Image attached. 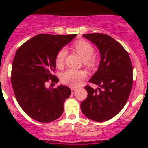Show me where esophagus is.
Here are the masks:
<instances>
[{
    "mask_svg": "<svg viewBox=\"0 0 148 148\" xmlns=\"http://www.w3.org/2000/svg\"><path fill=\"white\" fill-rule=\"evenodd\" d=\"M70 89H71V92H72V93H74V92H75V90H76V89H75V87H70Z\"/></svg>",
    "mask_w": 148,
    "mask_h": 148,
    "instance_id": "34e87169",
    "label": "esophagus"
}]
</instances>
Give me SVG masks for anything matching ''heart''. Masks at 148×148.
I'll return each instance as SVG.
<instances>
[{
	"instance_id": "b5f03b06",
	"label": "heart",
	"mask_w": 148,
	"mask_h": 148,
	"mask_svg": "<svg viewBox=\"0 0 148 148\" xmlns=\"http://www.w3.org/2000/svg\"><path fill=\"white\" fill-rule=\"evenodd\" d=\"M74 48L77 53L84 59V65L88 68H94L96 65V60L92 57L95 49L91 44L86 40H78L74 44ZM66 49L62 48L58 52L56 56V64L58 67H61L64 64L65 57L66 56ZM86 72L69 69L61 75V80L62 83L72 87H78L82 84L83 79L86 77Z\"/></svg>"
}]
</instances>
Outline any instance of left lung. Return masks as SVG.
Here are the masks:
<instances>
[{"label":"left lung","mask_w":148,"mask_h":148,"mask_svg":"<svg viewBox=\"0 0 148 148\" xmlns=\"http://www.w3.org/2000/svg\"><path fill=\"white\" fill-rule=\"evenodd\" d=\"M83 36L97 46L101 61L89 81L99 88L84 87L87 97L81 103V110L90 119L102 122L116 116L126 104L133 86V66L127 52L112 37L102 33Z\"/></svg>","instance_id":"8db88e82"}]
</instances>
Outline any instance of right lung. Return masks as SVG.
I'll list each match as a JSON object with an SVG mask.
<instances>
[{
  "label": "right lung",
  "mask_w": 148,
  "mask_h": 148,
  "mask_svg": "<svg viewBox=\"0 0 148 148\" xmlns=\"http://www.w3.org/2000/svg\"><path fill=\"white\" fill-rule=\"evenodd\" d=\"M76 35L39 34L17 49L12 65V86L18 103L32 119L50 122L62 115L71 90L64 85L47 89L46 84L58 82L53 75L56 56Z\"/></svg>",
  "instance_id": "add662e5"
}]
</instances>
